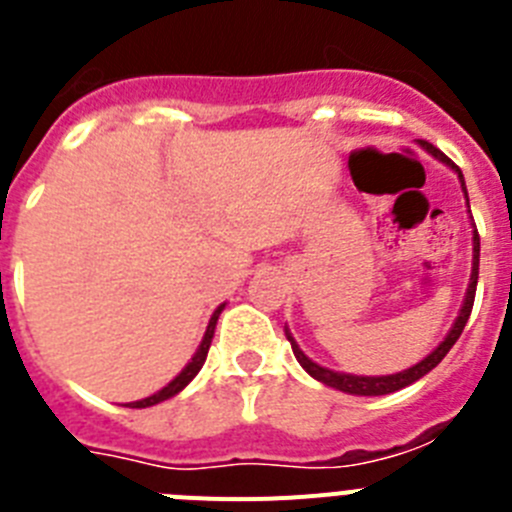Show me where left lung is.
I'll list each match as a JSON object with an SVG mask.
<instances>
[{"label": "left lung", "mask_w": 512, "mask_h": 512, "mask_svg": "<svg viewBox=\"0 0 512 512\" xmlns=\"http://www.w3.org/2000/svg\"><path fill=\"white\" fill-rule=\"evenodd\" d=\"M420 148L431 153V156L436 158V161L446 164L451 171H454L456 176H459L461 189H464V197H467V184H464V174H461L459 166L451 164L449 158L443 156V153L438 151L436 146H431V143H425V140H420ZM467 205H469V197H467ZM477 277H479V235H477V228H474V223H472V274H469L467 295H464V302H461L459 315H456L454 325H451V330H449V333H446V338H443V341L438 343L436 348H433L431 354L425 356V359H420L418 364L408 366V369H402V372L382 374V377H364V374L333 372V369H328V366L315 364V361H312L310 356H305V351H302V348L297 346V341H295V338H292L289 328H284V333H287V341L292 343L295 359L300 361V366H302V369H305L307 374H310L312 379H318V382L328 384V387H333V390L346 392V395H359V397L390 395V392L402 390V387H408V384L418 382L420 377H425V374L431 372V369H436V366L441 364L443 356H446L451 351V346H454V343L459 341L461 330H464V325H467L469 312H472V305H474V292H477Z\"/></svg>", "instance_id": "left-lung-1"}]
</instances>
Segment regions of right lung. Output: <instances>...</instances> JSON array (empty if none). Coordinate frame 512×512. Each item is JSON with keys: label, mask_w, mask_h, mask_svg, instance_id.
Wrapping results in <instances>:
<instances>
[{"label": "right lung", "mask_w": 512, "mask_h": 512, "mask_svg": "<svg viewBox=\"0 0 512 512\" xmlns=\"http://www.w3.org/2000/svg\"><path fill=\"white\" fill-rule=\"evenodd\" d=\"M223 310H225V302L210 315V323H207V330H205V336H202V343H200V346H197V351H194V356H192V359H189V364L184 366L182 372L176 374V377L171 379V382L166 384V387H161V390H158V392H153V395L143 397V400L128 402V408H151V405H158V402L169 400V397L179 395V392H182L184 387H187V384L192 382V379L197 377V374H200L202 364H205V359H207V351H210L212 336H215L217 318H220V312H223Z\"/></svg>", "instance_id": "add662e5"}]
</instances>
